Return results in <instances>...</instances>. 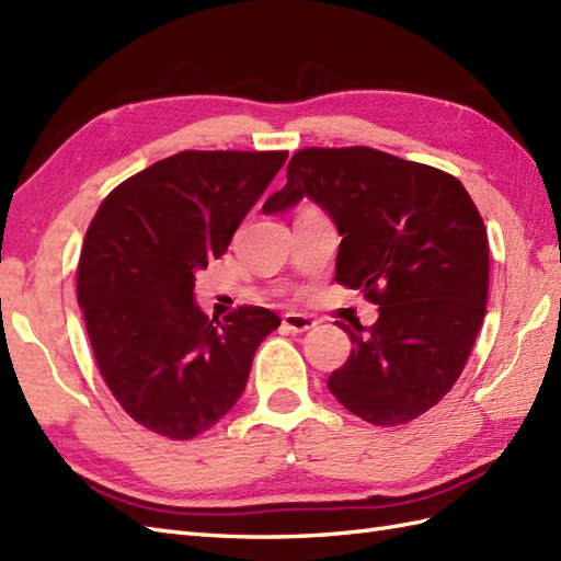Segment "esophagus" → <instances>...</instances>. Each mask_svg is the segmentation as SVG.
Returning a JSON list of instances; mask_svg holds the SVG:
<instances>
[{
    "mask_svg": "<svg viewBox=\"0 0 561 561\" xmlns=\"http://www.w3.org/2000/svg\"><path fill=\"white\" fill-rule=\"evenodd\" d=\"M314 322L310 314H304V312H286L282 318V327L286 329V332H294V334H300V332H308V329H312Z\"/></svg>",
    "mask_w": 561,
    "mask_h": 561,
    "instance_id": "1",
    "label": "esophagus"
}]
</instances>
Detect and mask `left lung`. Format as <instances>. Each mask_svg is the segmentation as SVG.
<instances>
[{
  "label": "left lung",
  "instance_id": "obj_1",
  "mask_svg": "<svg viewBox=\"0 0 561 561\" xmlns=\"http://www.w3.org/2000/svg\"><path fill=\"white\" fill-rule=\"evenodd\" d=\"M304 198L339 229L336 282L379 306L329 391L357 417L396 426L420 417L462 375L488 298L485 225L462 182L369 147L304 149L263 213Z\"/></svg>",
  "mask_w": 561,
  "mask_h": 561
}]
</instances>
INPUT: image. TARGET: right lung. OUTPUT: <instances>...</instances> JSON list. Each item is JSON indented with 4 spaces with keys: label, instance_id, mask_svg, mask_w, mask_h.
<instances>
[{
    "label": "right lung",
    "instance_id": "1",
    "mask_svg": "<svg viewBox=\"0 0 561 561\" xmlns=\"http://www.w3.org/2000/svg\"><path fill=\"white\" fill-rule=\"evenodd\" d=\"M286 151H182L113 190L78 265V304L99 371L153 434H204L247 389L253 355L282 324L267 308L222 322L196 306V272L220 257Z\"/></svg>",
    "mask_w": 561,
    "mask_h": 561
}]
</instances>
